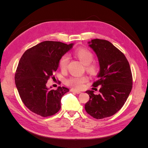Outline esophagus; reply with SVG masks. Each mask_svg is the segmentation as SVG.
Segmentation results:
<instances>
[{"label":"esophagus","mask_w":148,"mask_h":148,"mask_svg":"<svg viewBox=\"0 0 148 148\" xmlns=\"http://www.w3.org/2000/svg\"><path fill=\"white\" fill-rule=\"evenodd\" d=\"M70 91H71V92H75V93H77V94L81 93V92H80L79 91L75 90V89H70Z\"/></svg>","instance_id":"1"}]
</instances>
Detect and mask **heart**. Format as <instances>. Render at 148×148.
<instances>
[{"label": "heart", "instance_id": "obj_1", "mask_svg": "<svg viewBox=\"0 0 148 148\" xmlns=\"http://www.w3.org/2000/svg\"><path fill=\"white\" fill-rule=\"evenodd\" d=\"M74 56L78 58L83 64H84L85 69L86 71L91 75L96 73L98 70V66L96 62H93V53L86 48H78L73 52ZM69 62V58L66 55L62 56L59 60V66L61 70H65L66 69ZM88 78L85 76H71L66 79L65 83L76 89H81L83 88L84 84L88 82Z\"/></svg>", "mask_w": 148, "mask_h": 148}]
</instances>
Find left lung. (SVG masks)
<instances>
[{
    "mask_svg": "<svg viewBox=\"0 0 148 148\" xmlns=\"http://www.w3.org/2000/svg\"><path fill=\"white\" fill-rule=\"evenodd\" d=\"M97 56L100 71L94 87L100 86L99 94L86 91L89 96L85 104L86 112L96 119L110 117L121 109L132 89L133 78L126 57L107 40L95 39L89 42Z\"/></svg>",
    "mask_w": 148,
    "mask_h": 148,
    "instance_id": "1",
    "label": "left lung"
}]
</instances>
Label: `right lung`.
Here are the masks:
<instances>
[{
	"instance_id": "right-lung-1",
	"label": "right lung",
	"mask_w": 148,
	"mask_h": 148,
	"mask_svg": "<svg viewBox=\"0 0 148 148\" xmlns=\"http://www.w3.org/2000/svg\"><path fill=\"white\" fill-rule=\"evenodd\" d=\"M73 45L44 41L28 49L21 57L15 75V84L22 102L34 114L46 117L60 109L61 98L69 89L64 86L49 89L46 83L53 77L60 58Z\"/></svg>"
}]
</instances>
